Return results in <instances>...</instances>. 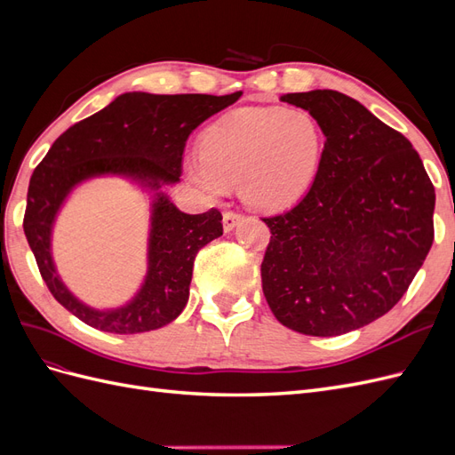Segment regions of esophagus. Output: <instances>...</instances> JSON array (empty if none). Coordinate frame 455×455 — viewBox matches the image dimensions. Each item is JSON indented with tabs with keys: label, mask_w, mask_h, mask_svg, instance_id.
I'll return each instance as SVG.
<instances>
[{
	"label": "esophagus",
	"mask_w": 455,
	"mask_h": 455,
	"mask_svg": "<svg viewBox=\"0 0 455 455\" xmlns=\"http://www.w3.org/2000/svg\"><path fill=\"white\" fill-rule=\"evenodd\" d=\"M241 222H243V214L241 212H235V211H226L224 212V229L226 231L235 229Z\"/></svg>",
	"instance_id": "obj_1"
}]
</instances>
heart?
<instances>
[{
	"label": "heart",
	"instance_id": "1",
	"mask_svg": "<svg viewBox=\"0 0 455 455\" xmlns=\"http://www.w3.org/2000/svg\"><path fill=\"white\" fill-rule=\"evenodd\" d=\"M324 142L307 109L243 108L204 132L201 161L189 164V176L209 194L239 180V194L252 209L283 211L313 184Z\"/></svg>",
	"mask_w": 455,
	"mask_h": 455
}]
</instances>
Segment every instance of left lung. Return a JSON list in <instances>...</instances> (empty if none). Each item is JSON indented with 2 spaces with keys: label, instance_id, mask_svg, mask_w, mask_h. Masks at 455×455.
Here are the masks:
<instances>
[{
  "label": "left lung",
  "instance_id": "8db88e82",
  "mask_svg": "<svg viewBox=\"0 0 455 455\" xmlns=\"http://www.w3.org/2000/svg\"><path fill=\"white\" fill-rule=\"evenodd\" d=\"M326 136L307 194L261 218L271 237L261 288L277 321L339 336L396 306L431 251L435 188L418 151L347 94L288 92Z\"/></svg>",
  "mask_w": 455,
  "mask_h": 455
}]
</instances>
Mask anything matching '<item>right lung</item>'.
Returning a JSON list of instances; mask_svg holds the SVG:
<instances>
[{"label":"right lung","instance_id":"add662e5","mask_svg":"<svg viewBox=\"0 0 455 455\" xmlns=\"http://www.w3.org/2000/svg\"><path fill=\"white\" fill-rule=\"evenodd\" d=\"M241 94L125 92L54 140L30 178L22 226L51 294L79 321L112 334H140L172 323L188 304L197 252L222 235L224 228L218 209L186 214L158 191L141 292L127 307L99 312L71 296L52 264L50 229L67 194L79 181L102 173L129 175L156 190L178 182L189 134Z\"/></svg>","mask_w":455,"mask_h":455}]
</instances>
